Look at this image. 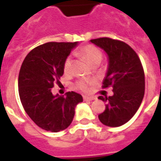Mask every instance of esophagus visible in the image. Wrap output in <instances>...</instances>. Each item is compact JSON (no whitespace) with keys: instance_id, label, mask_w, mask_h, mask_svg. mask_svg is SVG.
Wrapping results in <instances>:
<instances>
[{"instance_id":"1","label":"esophagus","mask_w":161,"mask_h":161,"mask_svg":"<svg viewBox=\"0 0 161 161\" xmlns=\"http://www.w3.org/2000/svg\"><path fill=\"white\" fill-rule=\"evenodd\" d=\"M95 99H96V97H92V96H84V101H93Z\"/></svg>"}]
</instances>
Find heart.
Returning <instances> with one entry per match:
<instances>
[{"label":"heart","mask_w":161,"mask_h":161,"mask_svg":"<svg viewBox=\"0 0 161 161\" xmlns=\"http://www.w3.org/2000/svg\"><path fill=\"white\" fill-rule=\"evenodd\" d=\"M80 55L85 59L87 60V62L90 64H92L93 63L96 62H101L102 58H103V54H102L101 51L97 48L96 46H87L84 48L80 51ZM70 66H71V58H67L66 60L64 61V70L65 72H68L70 70ZM90 82L88 81H80L78 82L77 84V88H79L82 91H87L88 90V84Z\"/></svg>","instance_id":"obj_1"}]
</instances>
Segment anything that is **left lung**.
Returning a JSON list of instances; mask_svg holds the SVG:
<instances>
[{
	"label": "left lung",
	"instance_id": "obj_1",
	"mask_svg": "<svg viewBox=\"0 0 161 161\" xmlns=\"http://www.w3.org/2000/svg\"><path fill=\"white\" fill-rule=\"evenodd\" d=\"M91 42L108 56V68L103 87L112 85L114 95L98 97L106 103L105 110L98 115L103 124L119 127L128 122L138 110L145 92V75L138 55L128 44L100 38Z\"/></svg>",
	"mask_w": 161,
	"mask_h": 161
}]
</instances>
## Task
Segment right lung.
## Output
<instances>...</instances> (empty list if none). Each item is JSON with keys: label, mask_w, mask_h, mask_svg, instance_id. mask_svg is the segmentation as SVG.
<instances>
[{"label": "right lung", "mask_w": 161, "mask_h": 161, "mask_svg": "<svg viewBox=\"0 0 161 161\" xmlns=\"http://www.w3.org/2000/svg\"><path fill=\"white\" fill-rule=\"evenodd\" d=\"M77 45L46 43L32 50L20 67L18 87L23 108L35 124L46 131L68 128L77 105L83 102V97L74 91L64 96L52 92L54 82L63 76L64 61Z\"/></svg>", "instance_id": "obj_1"}]
</instances>
